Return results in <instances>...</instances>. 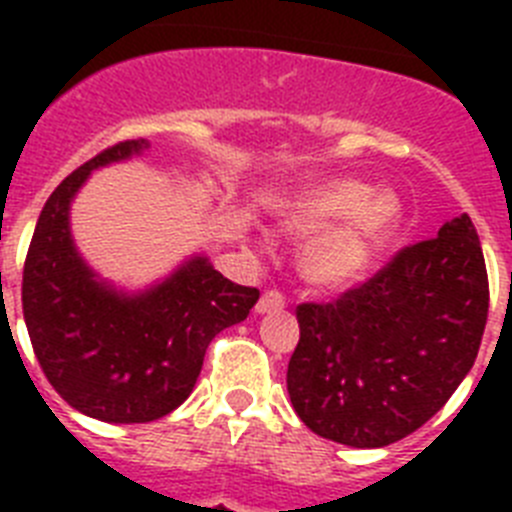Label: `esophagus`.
<instances>
[{
    "label": "esophagus",
    "instance_id": "esophagus-1",
    "mask_svg": "<svg viewBox=\"0 0 512 512\" xmlns=\"http://www.w3.org/2000/svg\"><path fill=\"white\" fill-rule=\"evenodd\" d=\"M284 305H287V300H284V295L279 289H266L264 295H261V300L256 302V312H277L282 310Z\"/></svg>",
    "mask_w": 512,
    "mask_h": 512
}]
</instances>
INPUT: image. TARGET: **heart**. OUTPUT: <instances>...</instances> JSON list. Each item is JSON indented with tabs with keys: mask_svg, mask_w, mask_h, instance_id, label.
Returning <instances> with one entry per match:
<instances>
[{
	"mask_svg": "<svg viewBox=\"0 0 512 512\" xmlns=\"http://www.w3.org/2000/svg\"><path fill=\"white\" fill-rule=\"evenodd\" d=\"M400 223V202L356 179H330L297 194L282 212L287 233L307 241L302 271L315 287L346 289L372 266Z\"/></svg>",
	"mask_w": 512,
	"mask_h": 512,
	"instance_id": "b5f03b06",
	"label": "heart"
}]
</instances>
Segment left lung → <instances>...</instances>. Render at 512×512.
<instances>
[{
	"instance_id": "1",
	"label": "left lung",
	"mask_w": 512,
	"mask_h": 512,
	"mask_svg": "<svg viewBox=\"0 0 512 512\" xmlns=\"http://www.w3.org/2000/svg\"><path fill=\"white\" fill-rule=\"evenodd\" d=\"M487 307L485 256L464 212L336 302L297 307L292 408L312 433L354 449L410 436L472 369Z\"/></svg>"
}]
</instances>
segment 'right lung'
Wrapping results in <instances>:
<instances>
[{
    "label": "right lung",
    "mask_w": 512,
    "mask_h": 512,
    "mask_svg": "<svg viewBox=\"0 0 512 512\" xmlns=\"http://www.w3.org/2000/svg\"><path fill=\"white\" fill-rule=\"evenodd\" d=\"M148 140L104 148L53 189L22 269V312L38 364L71 408L104 423H148L194 390L220 330L248 318L259 289L192 256L164 282L128 295L97 279L76 251L69 207L99 166L140 156Z\"/></svg>",
    "instance_id": "add662e5"
}]
</instances>
